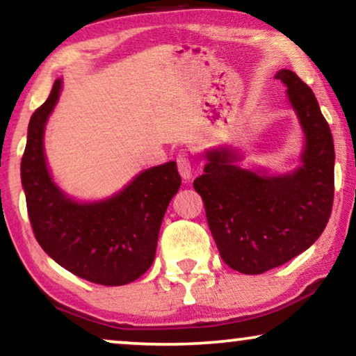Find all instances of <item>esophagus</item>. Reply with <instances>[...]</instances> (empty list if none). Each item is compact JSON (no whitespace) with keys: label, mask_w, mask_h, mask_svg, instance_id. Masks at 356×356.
<instances>
[{"label":"esophagus","mask_w":356,"mask_h":356,"mask_svg":"<svg viewBox=\"0 0 356 356\" xmlns=\"http://www.w3.org/2000/svg\"><path fill=\"white\" fill-rule=\"evenodd\" d=\"M177 163H178V172L181 175L183 179H191L193 177V165H191V160H189L186 155H178L177 159Z\"/></svg>","instance_id":"1"}]
</instances>
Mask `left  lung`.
I'll list each match as a JSON object with an SVG mask.
<instances>
[{"instance_id": "1", "label": "left lung", "mask_w": 356, "mask_h": 356, "mask_svg": "<svg viewBox=\"0 0 356 356\" xmlns=\"http://www.w3.org/2000/svg\"><path fill=\"white\" fill-rule=\"evenodd\" d=\"M303 133L300 165L285 173L241 167L230 145L206 150L194 179L223 262L254 275L308 250L324 232L334 199V139L313 90L290 70L275 74Z\"/></svg>"}]
</instances>
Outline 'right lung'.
<instances>
[{"label":"right lung","mask_w":356,"mask_h":356,"mask_svg":"<svg viewBox=\"0 0 356 356\" xmlns=\"http://www.w3.org/2000/svg\"><path fill=\"white\" fill-rule=\"evenodd\" d=\"M61 90L60 77L29 123L21 162L29 218L42 250L71 274L100 285H126L152 266L160 225L181 177L177 162H167L143 170L104 199L79 201L63 191L43 144Z\"/></svg>","instance_id":"obj_1"}]
</instances>
